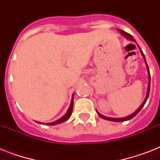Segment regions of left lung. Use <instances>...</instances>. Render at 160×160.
I'll use <instances>...</instances> for the list:
<instances>
[{"mask_svg": "<svg viewBox=\"0 0 160 160\" xmlns=\"http://www.w3.org/2000/svg\"><path fill=\"white\" fill-rule=\"evenodd\" d=\"M119 32L122 34V35H124L125 37H127L128 39H129V40H131V41H135V40H134V38H133V36L130 35V34L127 33V32H125V31H122V30H119ZM140 51H141V54L142 55H143V57H144V60H145V57H144V53L142 52V51L140 50ZM145 63H146V60H145ZM147 65V63H146ZM147 69H148V71H149V85H148V91H147V95H146V98H145V100H144V101L143 102V104H142L140 106H139V108L138 109H137L136 111L134 112V113H133L132 114H130V115H129V116L127 117H124V118H119V119H117V118H108V117H105V116H103V115H101V114H100V113H98V114H99V116L101 117L102 119H107V120H109V121H114V122H122V121H126V120H129V119H132V118H134L135 115H136L138 113H139L140 110H141V109L143 108V106L144 105V104L146 103L147 100H148V97H149V90H150V73H149V67H148V65H147Z\"/></svg>", "mask_w": 160, "mask_h": 160, "instance_id": "obj_1", "label": "left lung"}]
</instances>
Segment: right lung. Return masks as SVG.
Wrapping results in <instances>:
<instances>
[{
  "label": "right lung",
  "mask_w": 160,
  "mask_h": 160,
  "mask_svg": "<svg viewBox=\"0 0 160 160\" xmlns=\"http://www.w3.org/2000/svg\"><path fill=\"white\" fill-rule=\"evenodd\" d=\"M73 104H74V101H73V96H72V100H71V103H70V105L69 107V109H68V111L66 112V114L64 115L63 117H61L60 119H59L58 120L55 122H52V123H50L48 124L49 125H55V124H60V123H62V122L65 121V120H67L70 117L71 114H72V109H73Z\"/></svg>",
  "instance_id": "obj_1"
}]
</instances>
